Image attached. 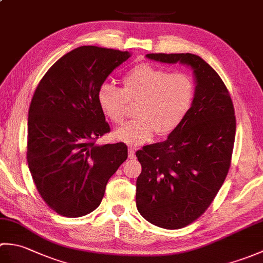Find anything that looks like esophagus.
<instances>
[{"mask_svg":"<svg viewBox=\"0 0 263 263\" xmlns=\"http://www.w3.org/2000/svg\"><path fill=\"white\" fill-rule=\"evenodd\" d=\"M136 148L135 147H130L128 148V158H131V159H133V158H136Z\"/></svg>","mask_w":263,"mask_h":263,"instance_id":"34e87169","label":"esophagus"}]
</instances>
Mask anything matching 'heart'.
<instances>
[{
    "label": "heart",
    "mask_w": 263,
    "mask_h": 263,
    "mask_svg": "<svg viewBox=\"0 0 263 263\" xmlns=\"http://www.w3.org/2000/svg\"><path fill=\"white\" fill-rule=\"evenodd\" d=\"M123 89L111 85L99 88V107L116 125L126 117L127 103L137 104L136 120L115 132L119 140L128 144L149 141L155 135L168 136L180 126L191 107L194 85L182 72L168 70L150 63L138 64L123 77Z\"/></svg>",
    "instance_id": "b5f03b06"
}]
</instances>
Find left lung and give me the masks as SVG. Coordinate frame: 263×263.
I'll list each match as a JSON object with an SVG mask.
<instances>
[{
  "instance_id": "obj_1",
  "label": "left lung",
  "mask_w": 263,
  "mask_h": 263,
  "mask_svg": "<svg viewBox=\"0 0 263 263\" xmlns=\"http://www.w3.org/2000/svg\"><path fill=\"white\" fill-rule=\"evenodd\" d=\"M161 63L193 70L195 91L185 119L163 142L137 152V208L153 225L178 230L191 224L214 201L231 166L236 119L231 95L198 55L147 54Z\"/></svg>"
}]
</instances>
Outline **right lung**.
<instances>
[{"mask_svg": "<svg viewBox=\"0 0 263 263\" xmlns=\"http://www.w3.org/2000/svg\"><path fill=\"white\" fill-rule=\"evenodd\" d=\"M130 57L119 49L78 47L38 83L28 113L27 161L39 194L59 215L82 217L96 209L127 158L123 142L96 144L110 131L97 95Z\"/></svg>", "mask_w": 263, "mask_h": 263, "instance_id": "right-lung-1", "label": "right lung"}]
</instances>
